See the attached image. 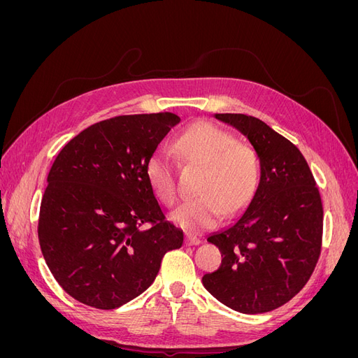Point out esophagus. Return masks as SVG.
Here are the masks:
<instances>
[{
  "label": "esophagus",
  "instance_id": "esophagus-1",
  "mask_svg": "<svg viewBox=\"0 0 358 358\" xmlns=\"http://www.w3.org/2000/svg\"><path fill=\"white\" fill-rule=\"evenodd\" d=\"M185 245H187V246H196V245H200V239H197L196 236L187 234V237H185Z\"/></svg>",
  "mask_w": 358,
  "mask_h": 358
}]
</instances>
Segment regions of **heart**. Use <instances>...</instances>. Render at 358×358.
I'll use <instances>...</instances> for the list:
<instances>
[{"label":"heart","mask_w":358,"mask_h":358,"mask_svg":"<svg viewBox=\"0 0 358 358\" xmlns=\"http://www.w3.org/2000/svg\"><path fill=\"white\" fill-rule=\"evenodd\" d=\"M173 148L183 161L203 170L197 187L200 196L182 203L171 213L173 221L189 230H206L218 224L224 212L233 216L246 208L258 182V159L251 148L239 145L231 133L209 122L187 129ZM145 170L155 196L164 204L175 203L176 170L166 150H155Z\"/></svg>","instance_id":"heart-1"}]
</instances>
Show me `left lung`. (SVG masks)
Listing matches in <instances>:
<instances>
[{"instance_id": "8db88e82", "label": "left lung", "mask_w": 358, "mask_h": 358, "mask_svg": "<svg viewBox=\"0 0 358 358\" xmlns=\"http://www.w3.org/2000/svg\"><path fill=\"white\" fill-rule=\"evenodd\" d=\"M242 133L259 159V182L246 208L208 237L221 267L201 282L222 305L264 313L306 285L322 239V204L305 157L266 122L242 113H215Z\"/></svg>"}]
</instances>
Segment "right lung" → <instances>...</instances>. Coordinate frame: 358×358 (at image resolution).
Segmentation results:
<instances>
[{
	"label": "right lung",
	"instance_id": "obj_1",
	"mask_svg": "<svg viewBox=\"0 0 358 358\" xmlns=\"http://www.w3.org/2000/svg\"><path fill=\"white\" fill-rule=\"evenodd\" d=\"M179 122L170 112L116 116L83 129L53 161L38 242L53 278L83 305H125L152 285L164 254L182 246L145 170Z\"/></svg>",
	"mask_w": 358,
	"mask_h": 358
}]
</instances>
